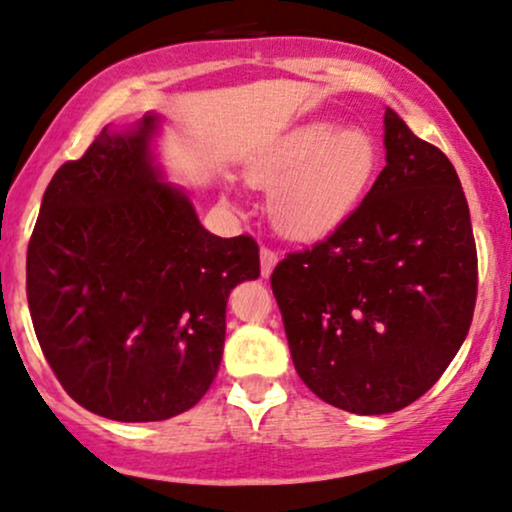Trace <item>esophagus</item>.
I'll return each instance as SVG.
<instances>
[{"instance_id":"34e87169","label":"esophagus","mask_w":512,"mask_h":512,"mask_svg":"<svg viewBox=\"0 0 512 512\" xmlns=\"http://www.w3.org/2000/svg\"><path fill=\"white\" fill-rule=\"evenodd\" d=\"M278 263V254L273 249H268V246H261V276L268 278L273 273V268H276Z\"/></svg>"}]
</instances>
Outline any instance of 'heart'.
<instances>
[{
	"instance_id": "b5f03b06",
	"label": "heart",
	"mask_w": 512,
	"mask_h": 512,
	"mask_svg": "<svg viewBox=\"0 0 512 512\" xmlns=\"http://www.w3.org/2000/svg\"><path fill=\"white\" fill-rule=\"evenodd\" d=\"M378 173V146L364 129L307 124L285 136L251 168L268 195V214L283 234L312 239L344 222Z\"/></svg>"
}]
</instances>
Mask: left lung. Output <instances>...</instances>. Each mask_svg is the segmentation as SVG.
<instances>
[{
  "instance_id": "8db88e82",
  "label": "left lung",
  "mask_w": 512,
  "mask_h": 512,
  "mask_svg": "<svg viewBox=\"0 0 512 512\" xmlns=\"http://www.w3.org/2000/svg\"><path fill=\"white\" fill-rule=\"evenodd\" d=\"M386 168L271 288L298 376L324 403L386 415L439 381L469 334L478 258L459 175L386 109Z\"/></svg>"
}]
</instances>
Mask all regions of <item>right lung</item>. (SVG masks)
<instances>
[{
  "label": "right lung",
  "mask_w": 512,
  "mask_h": 512,
  "mask_svg": "<svg viewBox=\"0 0 512 512\" xmlns=\"http://www.w3.org/2000/svg\"><path fill=\"white\" fill-rule=\"evenodd\" d=\"M158 117L104 126L43 192L26 298L48 366L95 415L156 422L200 403L219 371L227 300L261 276L258 244L222 239L166 185L148 144Z\"/></svg>",
  "instance_id": "right-lung-1"
}]
</instances>
